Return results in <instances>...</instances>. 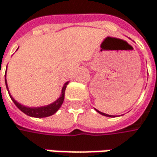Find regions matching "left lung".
Instances as JSON below:
<instances>
[{"label": "left lung", "mask_w": 157, "mask_h": 157, "mask_svg": "<svg viewBox=\"0 0 157 157\" xmlns=\"http://www.w3.org/2000/svg\"><path fill=\"white\" fill-rule=\"evenodd\" d=\"M95 111H96L97 113H99L100 114H102V115H105V116H107V117H115V115H110V114L105 113H102V112H100V111H98V110H96V109H95Z\"/></svg>", "instance_id": "obj_1"}]
</instances>
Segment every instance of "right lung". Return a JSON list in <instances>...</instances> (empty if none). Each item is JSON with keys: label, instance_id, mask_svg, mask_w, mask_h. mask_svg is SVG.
Instances as JSON below:
<instances>
[{"label": "right lung", "instance_id": "obj_1", "mask_svg": "<svg viewBox=\"0 0 157 157\" xmlns=\"http://www.w3.org/2000/svg\"><path fill=\"white\" fill-rule=\"evenodd\" d=\"M69 83V82H66L63 88H62V93L61 95L59 96V98H57V100H55L54 102H52V104L47 105H44V106H38V107H30V106H26L23 105L20 103H18L15 99L12 96V94L9 92V88H8V84H7V80H6V73H5V84H6V88L8 90V93L10 94L11 99L13 100V102L14 103L16 106L21 110L22 113H24L25 114L31 116V117H36V118H44V117H48L52 115L53 113H55L59 108L61 107V105L63 103L64 100V92L66 89L67 84Z\"/></svg>", "mask_w": 157, "mask_h": 157}]
</instances>
